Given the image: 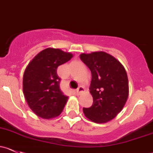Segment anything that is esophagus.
Wrapping results in <instances>:
<instances>
[{
    "instance_id": "esophagus-1",
    "label": "esophagus",
    "mask_w": 153,
    "mask_h": 153,
    "mask_svg": "<svg viewBox=\"0 0 153 153\" xmlns=\"http://www.w3.org/2000/svg\"><path fill=\"white\" fill-rule=\"evenodd\" d=\"M76 92L78 94H81V93L84 92V88H83V86H79V87L76 89Z\"/></svg>"
}]
</instances>
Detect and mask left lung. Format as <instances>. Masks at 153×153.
<instances>
[{"mask_svg": "<svg viewBox=\"0 0 153 153\" xmlns=\"http://www.w3.org/2000/svg\"><path fill=\"white\" fill-rule=\"evenodd\" d=\"M80 58L91 72L89 89L93 104L83 108V114L96 123L111 121L123 110L128 100L126 70L117 59L103 51L82 53Z\"/></svg>", "mask_w": 153, "mask_h": 153, "instance_id": "left-lung-1", "label": "left lung"}]
</instances>
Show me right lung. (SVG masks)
Returning <instances> with one entry per match:
<instances>
[{
	"label": "right lung",
	"mask_w": 153,
	"mask_h": 153,
	"mask_svg": "<svg viewBox=\"0 0 153 153\" xmlns=\"http://www.w3.org/2000/svg\"><path fill=\"white\" fill-rule=\"evenodd\" d=\"M70 53L48 48L32 59L23 74V94L38 117L51 119L62 113L68 100L59 87L57 68L72 59Z\"/></svg>",
	"instance_id": "obj_1"
}]
</instances>
